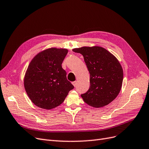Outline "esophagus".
<instances>
[{
    "label": "esophagus",
    "instance_id": "obj_1",
    "mask_svg": "<svg viewBox=\"0 0 149 149\" xmlns=\"http://www.w3.org/2000/svg\"><path fill=\"white\" fill-rule=\"evenodd\" d=\"M73 84V85L74 86V87H76V85H77V81H73L72 83Z\"/></svg>",
    "mask_w": 149,
    "mask_h": 149
}]
</instances>
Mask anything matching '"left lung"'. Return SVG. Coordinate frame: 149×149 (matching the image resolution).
I'll return each mask as SVG.
<instances>
[{
	"label": "left lung",
	"mask_w": 149,
	"mask_h": 149,
	"mask_svg": "<svg viewBox=\"0 0 149 149\" xmlns=\"http://www.w3.org/2000/svg\"><path fill=\"white\" fill-rule=\"evenodd\" d=\"M84 56L90 74V88L81 94L91 107L106 106L117 97L121 89L123 70L116 57L100 46L81 47L72 49Z\"/></svg>",
	"instance_id": "obj_1"
}]
</instances>
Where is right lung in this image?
<instances>
[{"instance_id":"obj_1","label":"right lung","mask_w":149,"mask_h":149,"mask_svg":"<svg viewBox=\"0 0 149 149\" xmlns=\"http://www.w3.org/2000/svg\"><path fill=\"white\" fill-rule=\"evenodd\" d=\"M68 52L67 49L51 47L39 52L30 62L24 87L28 97L38 107L51 109L59 106L74 88L61 65Z\"/></svg>"}]
</instances>
